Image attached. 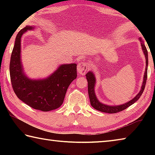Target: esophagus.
I'll use <instances>...</instances> for the list:
<instances>
[{"mask_svg": "<svg viewBox=\"0 0 155 155\" xmlns=\"http://www.w3.org/2000/svg\"><path fill=\"white\" fill-rule=\"evenodd\" d=\"M87 65L85 62L81 61L80 63H78L77 65V71L80 74H85V72H87Z\"/></svg>", "mask_w": 155, "mask_h": 155, "instance_id": "34e87169", "label": "esophagus"}]
</instances>
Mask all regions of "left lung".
<instances>
[{"label": "left lung", "instance_id": "obj_1", "mask_svg": "<svg viewBox=\"0 0 155 155\" xmlns=\"http://www.w3.org/2000/svg\"><path fill=\"white\" fill-rule=\"evenodd\" d=\"M139 41H140L141 50L143 52L144 56H145L146 59V70L144 72L143 78L142 85H141V90L137 95H136L134 98L131 99L127 103H125L124 104H119V105H109V104H104L101 103L99 101L98 98H97L96 91H95V87L96 85V78L94 72L92 70H90L87 74H86V78H87V82H88V94L89 97H90V101L91 105L92 106L94 109L98 110L99 111L104 112V113H108V114H115V113H117L120 111H122L127 108V107L132 105L134 104L136 101H138L139 98H140L141 94H142L143 91L145 88L146 80H147V72H148V51L146 48L145 44L142 39L141 38L138 39Z\"/></svg>", "mask_w": 155, "mask_h": 155}]
</instances>
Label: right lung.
Returning <instances> with one entry per match:
<instances>
[{"mask_svg": "<svg viewBox=\"0 0 155 155\" xmlns=\"http://www.w3.org/2000/svg\"><path fill=\"white\" fill-rule=\"evenodd\" d=\"M35 28V26H26L18 33L10 59V77L18 98L33 109L49 111L63 104L68 87L77 78V64L59 65L45 78L28 77L21 57V40L26 32Z\"/></svg>", "mask_w": 155, "mask_h": 155, "instance_id": "add662e5", "label": "right lung"}]
</instances>
